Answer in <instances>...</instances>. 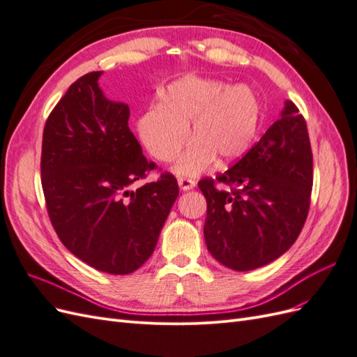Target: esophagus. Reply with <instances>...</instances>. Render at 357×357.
<instances>
[{
	"instance_id": "1",
	"label": "esophagus",
	"mask_w": 357,
	"mask_h": 357,
	"mask_svg": "<svg viewBox=\"0 0 357 357\" xmlns=\"http://www.w3.org/2000/svg\"><path fill=\"white\" fill-rule=\"evenodd\" d=\"M195 185H197V183L193 181V180H190V178H183V177L178 178V186H180L181 190H186L188 192V190L195 188Z\"/></svg>"
}]
</instances>
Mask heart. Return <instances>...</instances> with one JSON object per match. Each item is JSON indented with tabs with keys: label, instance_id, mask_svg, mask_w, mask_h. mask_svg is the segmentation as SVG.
<instances>
[{
	"label": "heart",
	"instance_id": "1",
	"mask_svg": "<svg viewBox=\"0 0 357 357\" xmlns=\"http://www.w3.org/2000/svg\"><path fill=\"white\" fill-rule=\"evenodd\" d=\"M259 126L261 102L250 86L195 75L172 82L162 101L137 121L139 139L160 162L174 159L192 135V144L172 165L174 174L185 177L202 174L218 156L223 164L241 159L256 143Z\"/></svg>",
	"mask_w": 357,
	"mask_h": 357
}]
</instances>
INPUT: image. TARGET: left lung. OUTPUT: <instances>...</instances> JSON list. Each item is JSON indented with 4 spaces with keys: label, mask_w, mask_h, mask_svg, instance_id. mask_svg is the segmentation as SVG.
<instances>
[{
    "label": "left lung",
    "mask_w": 357,
    "mask_h": 357,
    "mask_svg": "<svg viewBox=\"0 0 357 357\" xmlns=\"http://www.w3.org/2000/svg\"><path fill=\"white\" fill-rule=\"evenodd\" d=\"M214 180L198 183L207 199L204 238L219 264L250 271L284 255L305 223L312 188L307 123L286 100L278 121L248 153Z\"/></svg>",
    "instance_id": "left-lung-1"
}]
</instances>
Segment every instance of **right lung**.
<instances>
[{
	"mask_svg": "<svg viewBox=\"0 0 357 357\" xmlns=\"http://www.w3.org/2000/svg\"><path fill=\"white\" fill-rule=\"evenodd\" d=\"M102 71L74 82L50 113L41 185L59 240L102 273L131 274L152 256L178 195L171 174L132 190L155 164L128 126L129 107L100 88Z\"/></svg>",
	"mask_w": 357,
	"mask_h": 357,
	"instance_id": "1",
	"label": "right lung"
}]
</instances>
